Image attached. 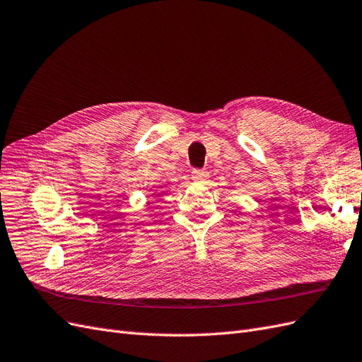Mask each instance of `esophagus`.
Returning <instances> with one entry per match:
<instances>
[{
    "label": "esophagus",
    "mask_w": 362,
    "mask_h": 362,
    "mask_svg": "<svg viewBox=\"0 0 362 362\" xmlns=\"http://www.w3.org/2000/svg\"><path fill=\"white\" fill-rule=\"evenodd\" d=\"M192 178L196 182H205L208 178H210V173L204 169H193L192 172Z\"/></svg>",
    "instance_id": "34e87169"
}]
</instances>
